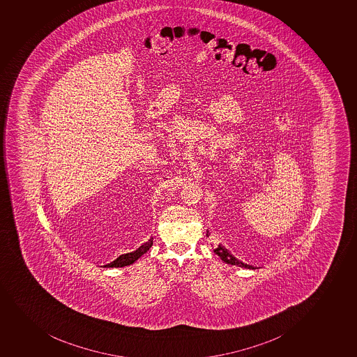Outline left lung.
Wrapping results in <instances>:
<instances>
[{
  "label": "left lung",
  "instance_id": "left-lung-1",
  "mask_svg": "<svg viewBox=\"0 0 357 357\" xmlns=\"http://www.w3.org/2000/svg\"><path fill=\"white\" fill-rule=\"evenodd\" d=\"M206 236H208V234H206ZM214 252L216 255L221 257L223 262L228 263V264L242 266V268H247V269H254V266H249L247 263H243L242 261H240V259H236V257H235L228 249L225 248L222 244H218V248L214 249Z\"/></svg>",
  "mask_w": 357,
  "mask_h": 357
}]
</instances>
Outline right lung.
<instances>
[{"label":"right lung","mask_w":357,"mask_h":357,"mask_svg":"<svg viewBox=\"0 0 357 357\" xmlns=\"http://www.w3.org/2000/svg\"><path fill=\"white\" fill-rule=\"evenodd\" d=\"M151 245H153V237H151V240L148 241V242H146V243L139 245V248L134 250V252H127V254L120 255L115 261L108 263V264L105 266H107V268H121V266H130L132 263H135L143 254H146V252L151 248Z\"/></svg>","instance_id":"obj_1"}]
</instances>
